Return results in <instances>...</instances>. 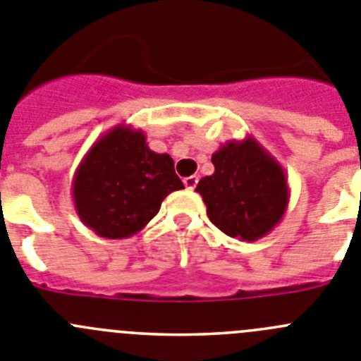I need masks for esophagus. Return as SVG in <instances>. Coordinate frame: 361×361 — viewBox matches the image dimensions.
<instances>
[{
    "label": "esophagus",
    "instance_id": "obj_1",
    "mask_svg": "<svg viewBox=\"0 0 361 361\" xmlns=\"http://www.w3.org/2000/svg\"><path fill=\"white\" fill-rule=\"evenodd\" d=\"M197 183H198L197 175H191V177L184 178V186H186V190H190V191H193L195 188H197Z\"/></svg>",
    "mask_w": 361,
    "mask_h": 361
}]
</instances>
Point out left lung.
I'll return each instance as SVG.
<instances>
[{
  "label": "left lung",
  "mask_w": 361,
  "mask_h": 361,
  "mask_svg": "<svg viewBox=\"0 0 361 361\" xmlns=\"http://www.w3.org/2000/svg\"><path fill=\"white\" fill-rule=\"evenodd\" d=\"M214 173L198 180L207 216L227 236L256 241L283 220L290 200L288 177L252 135L231 140L211 157Z\"/></svg>",
  "instance_id": "obj_1"
}]
</instances>
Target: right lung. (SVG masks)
<instances>
[{"label":"right lung","mask_w":361,"mask_h":361,"mask_svg":"<svg viewBox=\"0 0 361 361\" xmlns=\"http://www.w3.org/2000/svg\"><path fill=\"white\" fill-rule=\"evenodd\" d=\"M183 188L173 159L150 150L141 128L121 123L92 143L71 193L84 226L107 240H123L140 233L164 198Z\"/></svg>","instance_id":"1"}]
</instances>
